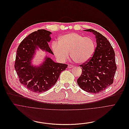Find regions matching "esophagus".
Listing matches in <instances>:
<instances>
[{
    "label": "esophagus",
    "mask_w": 129,
    "mask_h": 129,
    "mask_svg": "<svg viewBox=\"0 0 129 129\" xmlns=\"http://www.w3.org/2000/svg\"><path fill=\"white\" fill-rule=\"evenodd\" d=\"M73 67H74V66H73V65H71V64H68V68H69V69L72 68Z\"/></svg>",
    "instance_id": "esophagus-1"
}]
</instances>
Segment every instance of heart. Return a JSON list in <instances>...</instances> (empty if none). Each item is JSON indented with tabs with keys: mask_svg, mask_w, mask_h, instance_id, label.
I'll use <instances>...</instances> for the list:
<instances>
[{
	"mask_svg": "<svg viewBox=\"0 0 129 129\" xmlns=\"http://www.w3.org/2000/svg\"><path fill=\"white\" fill-rule=\"evenodd\" d=\"M52 49L56 57L61 61L67 60L70 55L74 61L84 63L92 57L95 49L94 40L89 37H84L77 33H72L62 36L59 42L52 43Z\"/></svg>",
	"mask_w": 129,
	"mask_h": 129,
	"instance_id": "obj_1",
	"label": "heart"
}]
</instances>
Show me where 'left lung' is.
<instances>
[{"instance_id":"8db88e82","label":"left lung","mask_w":129,"mask_h":129,"mask_svg":"<svg viewBox=\"0 0 129 129\" xmlns=\"http://www.w3.org/2000/svg\"><path fill=\"white\" fill-rule=\"evenodd\" d=\"M84 31L95 35L96 47L91 59L80 66L82 74L77 83L83 90L97 93L113 83L117 69L115 52L109 41L102 34L91 29Z\"/></svg>"}]
</instances>
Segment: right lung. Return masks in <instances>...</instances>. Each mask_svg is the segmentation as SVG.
<instances>
[{
  "label": "right lung",
  "instance_id": "1",
  "mask_svg": "<svg viewBox=\"0 0 129 129\" xmlns=\"http://www.w3.org/2000/svg\"><path fill=\"white\" fill-rule=\"evenodd\" d=\"M50 31L39 29L26 37L20 44L15 62V69L19 81L28 90L36 93L46 91L56 83L61 72L68 65L54 62L49 57L40 66H34L32 59L37 49L54 54L48 43L51 38Z\"/></svg>",
  "mask_w": 129,
  "mask_h": 129
}]
</instances>
